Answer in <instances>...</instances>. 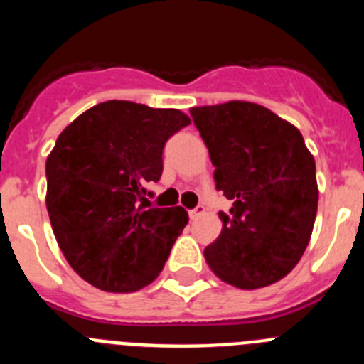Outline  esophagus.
Returning a JSON list of instances; mask_svg holds the SVG:
<instances>
[{"label":"esophagus","instance_id":"esophagus-1","mask_svg":"<svg viewBox=\"0 0 364 364\" xmlns=\"http://www.w3.org/2000/svg\"><path fill=\"white\" fill-rule=\"evenodd\" d=\"M204 205H197V208H195V210H191L189 211V218H191V220H197L198 217H200V215H204Z\"/></svg>","mask_w":364,"mask_h":364}]
</instances>
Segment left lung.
Returning <instances> with one entry per match:
<instances>
[{
    "label": "left lung",
    "instance_id": "8db88e82",
    "mask_svg": "<svg viewBox=\"0 0 364 364\" xmlns=\"http://www.w3.org/2000/svg\"><path fill=\"white\" fill-rule=\"evenodd\" d=\"M210 151L215 186L231 200L222 231L204 250L224 282L264 288L297 266L310 242L319 189L315 160L301 131L252 102L193 107Z\"/></svg>",
    "mask_w": 364,
    "mask_h": 364
}]
</instances>
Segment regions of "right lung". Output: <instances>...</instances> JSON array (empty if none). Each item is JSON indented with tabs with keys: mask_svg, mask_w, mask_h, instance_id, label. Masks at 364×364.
Returning <instances> with one entry per match:
<instances>
[{
	"mask_svg": "<svg viewBox=\"0 0 364 364\" xmlns=\"http://www.w3.org/2000/svg\"><path fill=\"white\" fill-rule=\"evenodd\" d=\"M191 124L178 109L109 100L58 136L47 175V211L60 250L83 281L127 294L164 269L188 211L153 208L147 184L162 176L164 146Z\"/></svg>",
	"mask_w": 364,
	"mask_h": 364,
	"instance_id": "add662e5",
	"label": "right lung"
}]
</instances>
